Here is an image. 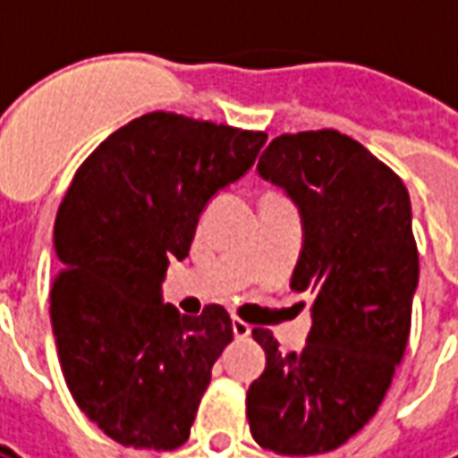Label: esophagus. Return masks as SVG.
<instances>
[{"label": "esophagus", "instance_id": "esophagus-1", "mask_svg": "<svg viewBox=\"0 0 458 458\" xmlns=\"http://www.w3.org/2000/svg\"><path fill=\"white\" fill-rule=\"evenodd\" d=\"M250 331H252V328H250L245 321H240V318H233V336H235V338H248Z\"/></svg>", "mask_w": 458, "mask_h": 458}]
</instances>
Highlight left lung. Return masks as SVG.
<instances>
[{"label": "left lung", "instance_id": "8db88e82", "mask_svg": "<svg viewBox=\"0 0 458 458\" xmlns=\"http://www.w3.org/2000/svg\"><path fill=\"white\" fill-rule=\"evenodd\" d=\"M258 174L299 210L289 287L311 294V331L299 353L252 331L267 365L248 390L250 432L284 456L334 452L377 412L407 348L420 282L410 193L336 130L282 134Z\"/></svg>", "mask_w": 458, "mask_h": 458}]
</instances>
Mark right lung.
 Here are the masks:
<instances>
[{
  "mask_svg": "<svg viewBox=\"0 0 458 458\" xmlns=\"http://www.w3.org/2000/svg\"><path fill=\"white\" fill-rule=\"evenodd\" d=\"M265 141V131L149 113L75 174L55 218L51 327L73 400L114 442L171 452L189 439L233 324L218 304L181 317L161 282Z\"/></svg>",
  "mask_w": 458,
  "mask_h": 458,
  "instance_id": "1",
  "label": "right lung"
}]
</instances>
